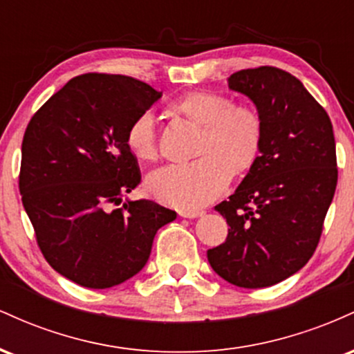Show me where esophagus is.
I'll return each instance as SVG.
<instances>
[{
	"instance_id": "obj_1",
	"label": "esophagus",
	"mask_w": 354,
	"mask_h": 354,
	"mask_svg": "<svg viewBox=\"0 0 354 354\" xmlns=\"http://www.w3.org/2000/svg\"><path fill=\"white\" fill-rule=\"evenodd\" d=\"M205 214L203 209H180V216L183 218H200Z\"/></svg>"
}]
</instances>
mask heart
Wrapping results in <instances>:
<instances>
[{
	"instance_id": "obj_1",
	"label": "heart",
	"mask_w": 354,
	"mask_h": 354,
	"mask_svg": "<svg viewBox=\"0 0 354 354\" xmlns=\"http://www.w3.org/2000/svg\"><path fill=\"white\" fill-rule=\"evenodd\" d=\"M173 113L201 129L194 163L149 174L146 186L156 200L176 208H200L218 198L231 178L246 176L258 163L265 143L263 118L251 106L213 91H191L173 103ZM126 146L140 161L158 158L156 118L140 113L126 129Z\"/></svg>"
}]
</instances>
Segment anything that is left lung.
Instances as JSON below:
<instances>
[{"label": "left lung", "instance_id": "1", "mask_svg": "<svg viewBox=\"0 0 354 354\" xmlns=\"http://www.w3.org/2000/svg\"><path fill=\"white\" fill-rule=\"evenodd\" d=\"M228 88L253 101L265 123L258 163L214 209L228 238L208 250L214 273L239 288H266L298 273L318 246L338 183L333 124L290 73L241 70Z\"/></svg>", "mask_w": 354, "mask_h": 354}]
</instances>
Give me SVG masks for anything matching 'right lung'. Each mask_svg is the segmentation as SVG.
Instances as JSON below:
<instances>
[{"label": "right lung", "mask_w": 354, "mask_h": 354, "mask_svg": "<svg viewBox=\"0 0 354 354\" xmlns=\"http://www.w3.org/2000/svg\"><path fill=\"white\" fill-rule=\"evenodd\" d=\"M161 98L121 75L76 76L31 118L21 145L19 193L39 250L61 276L93 290L143 270L176 211L126 200L141 181L126 129Z\"/></svg>", "instance_id": "obj_1"}]
</instances>
